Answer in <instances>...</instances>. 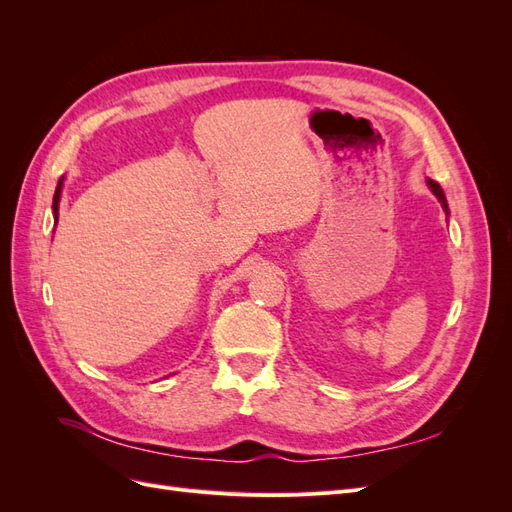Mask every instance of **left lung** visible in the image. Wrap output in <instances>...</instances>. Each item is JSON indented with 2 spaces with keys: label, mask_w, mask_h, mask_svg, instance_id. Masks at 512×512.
I'll return each instance as SVG.
<instances>
[{
  "label": "left lung",
  "mask_w": 512,
  "mask_h": 512,
  "mask_svg": "<svg viewBox=\"0 0 512 512\" xmlns=\"http://www.w3.org/2000/svg\"><path fill=\"white\" fill-rule=\"evenodd\" d=\"M427 185H429V190L433 192V196H436V198L440 200V205H442L444 213L448 215V203H446V196H444V190L440 188V183H436L433 179H427Z\"/></svg>",
  "instance_id": "left-lung-1"
}]
</instances>
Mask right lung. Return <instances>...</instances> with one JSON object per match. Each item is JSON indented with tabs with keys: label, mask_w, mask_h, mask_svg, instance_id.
Listing matches in <instances>:
<instances>
[{
	"label": "right lung",
	"mask_w": 512,
	"mask_h": 512,
	"mask_svg": "<svg viewBox=\"0 0 512 512\" xmlns=\"http://www.w3.org/2000/svg\"><path fill=\"white\" fill-rule=\"evenodd\" d=\"M61 188H64V177L59 179L57 188H55V196H53V218H55V224L59 220V198H61Z\"/></svg>",
	"instance_id": "obj_1"
}]
</instances>
